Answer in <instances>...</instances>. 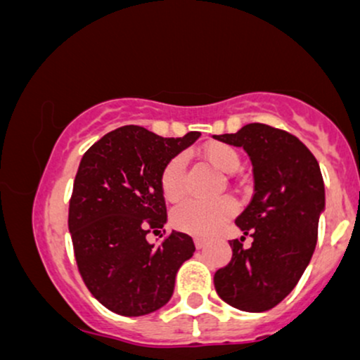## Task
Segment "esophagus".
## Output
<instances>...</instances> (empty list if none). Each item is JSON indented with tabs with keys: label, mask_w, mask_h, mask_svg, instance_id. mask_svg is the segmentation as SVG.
Returning a JSON list of instances; mask_svg holds the SVG:
<instances>
[{
	"label": "esophagus",
	"mask_w": 360,
	"mask_h": 360,
	"mask_svg": "<svg viewBox=\"0 0 360 360\" xmlns=\"http://www.w3.org/2000/svg\"><path fill=\"white\" fill-rule=\"evenodd\" d=\"M194 245H196V249H203V247L206 245V240H205V238L196 237V238H194Z\"/></svg>",
	"instance_id": "esophagus-1"
}]
</instances>
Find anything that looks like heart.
<instances>
[{"label":"heart","instance_id":"heart-1","mask_svg":"<svg viewBox=\"0 0 360 360\" xmlns=\"http://www.w3.org/2000/svg\"><path fill=\"white\" fill-rule=\"evenodd\" d=\"M203 155L208 162L220 171L232 172L240 164V155L232 146L221 142L208 143L203 148ZM186 159L174 155L160 171V189L167 200L176 201L184 194ZM237 210V205L230 196H220L214 200H188L172 212V223L183 232L208 237L229 220Z\"/></svg>","mask_w":360,"mask_h":360}]
</instances>
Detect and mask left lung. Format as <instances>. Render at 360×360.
<instances>
[{"label":"left lung","mask_w":360,"mask_h":360,"mask_svg":"<svg viewBox=\"0 0 360 360\" xmlns=\"http://www.w3.org/2000/svg\"><path fill=\"white\" fill-rule=\"evenodd\" d=\"M213 137L243 147L254 171V196L235 220L252 245L230 240L232 260L214 272V289L230 307L267 311L295 289L315 252L323 177L315 155L286 130L249 123Z\"/></svg>","instance_id":"left-lung-1"}]
</instances>
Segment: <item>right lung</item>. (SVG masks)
<instances>
[{
  "mask_svg": "<svg viewBox=\"0 0 360 360\" xmlns=\"http://www.w3.org/2000/svg\"><path fill=\"white\" fill-rule=\"evenodd\" d=\"M200 135L164 139L125 125L82 155L69 201L74 257L91 295L118 315L162 308L174 291L177 269L194 254L186 233L171 232L159 245L146 237L167 221L160 171Z\"/></svg>",
  "mask_w": 360,
  "mask_h": 360,
  "instance_id": "obj_1",
  "label": "right lung"
}]
</instances>
